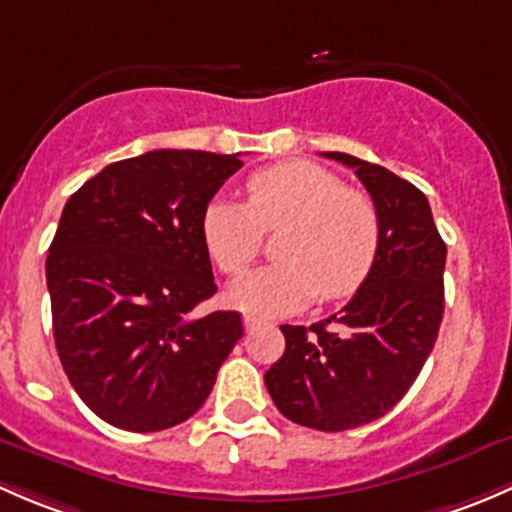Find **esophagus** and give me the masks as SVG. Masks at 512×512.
Here are the masks:
<instances>
[{"label":"esophagus","instance_id":"1","mask_svg":"<svg viewBox=\"0 0 512 512\" xmlns=\"http://www.w3.org/2000/svg\"><path fill=\"white\" fill-rule=\"evenodd\" d=\"M261 325H263L261 318H254V315H244V328L249 330V333H251V330L261 328Z\"/></svg>","mask_w":512,"mask_h":512}]
</instances>
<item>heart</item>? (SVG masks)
<instances>
[{"label":"heart","mask_w":512,"mask_h":512,"mask_svg":"<svg viewBox=\"0 0 512 512\" xmlns=\"http://www.w3.org/2000/svg\"><path fill=\"white\" fill-rule=\"evenodd\" d=\"M278 229L281 261L231 283L229 300L236 308L281 315L303 308L315 295L347 298L370 278L382 241L372 199L308 160L258 170L246 182V204L212 199L202 214L209 256L229 276L254 263L263 231Z\"/></svg>","instance_id":"obj_1"}]
</instances>
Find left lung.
<instances>
[{
    "mask_svg": "<svg viewBox=\"0 0 512 512\" xmlns=\"http://www.w3.org/2000/svg\"><path fill=\"white\" fill-rule=\"evenodd\" d=\"M325 157L352 167L370 192L382 224L377 263L340 313L310 328L281 325L286 352L263 382L286 419L345 431L387 414L434 350L446 244L412 182L345 152Z\"/></svg>",
    "mask_w": 512,
    "mask_h": 512,
    "instance_id": "left-lung-1",
    "label": "left lung"
}]
</instances>
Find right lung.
Returning a JSON list of instances; mask_svg holds the SVG:
<instances>
[{
  "label": "right lung",
  "mask_w": 512,
  "mask_h": 512,
  "mask_svg": "<svg viewBox=\"0 0 512 512\" xmlns=\"http://www.w3.org/2000/svg\"><path fill=\"white\" fill-rule=\"evenodd\" d=\"M241 165L239 152L152 150L63 207L46 258L56 350L78 397L118 429L189 419L244 335L236 310L192 318L217 293L204 207Z\"/></svg>",
  "instance_id": "right-lung-1"
}]
</instances>
